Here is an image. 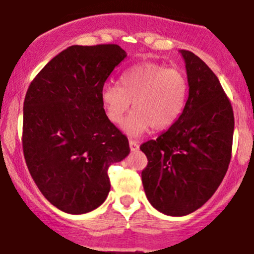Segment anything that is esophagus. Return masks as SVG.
Instances as JSON below:
<instances>
[{"mask_svg": "<svg viewBox=\"0 0 254 254\" xmlns=\"http://www.w3.org/2000/svg\"><path fill=\"white\" fill-rule=\"evenodd\" d=\"M129 145H130V150H131V151H137V150H139V142L135 141V140H130Z\"/></svg>", "mask_w": 254, "mask_h": 254, "instance_id": "34e87169", "label": "esophagus"}]
</instances>
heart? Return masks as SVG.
<instances>
[{
    "instance_id": "heart-1",
    "label": "heart",
    "mask_w": 254,
    "mask_h": 254,
    "mask_svg": "<svg viewBox=\"0 0 254 254\" xmlns=\"http://www.w3.org/2000/svg\"><path fill=\"white\" fill-rule=\"evenodd\" d=\"M187 80L180 70L146 62L125 70L119 84L107 83L100 92L103 109L113 124H123L129 136H139L150 127L169 129L177 122L186 104Z\"/></svg>"
}]
</instances>
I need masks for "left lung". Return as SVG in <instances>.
Listing matches in <instances>:
<instances>
[{
	"instance_id": "left-lung-1",
	"label": "left lung",
	"mask_w": 254,
	"mask_h": 254,
	"mask_svg": "<svg viewBox=\"0 0 254 254\" xmlns=\"http://www.w3.org/2000/svg\"><path fill=\"white\" fill-rule=\"evenodd\" d=\"M185 59L189 98L181 115L156 140L140 146L147 166L141 180L152 207L186 216L205 205L222 182L232 152L235 117L220 80L190 51Z\"/></svg>"
}]
</instances>
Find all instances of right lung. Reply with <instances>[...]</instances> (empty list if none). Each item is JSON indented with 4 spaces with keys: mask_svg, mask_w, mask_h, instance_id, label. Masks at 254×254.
Listing matches in <instances>:
<instances>
[{
    "mask_svg": "<svg viewBox=\"0 0 254 254\" xmlns=\"http://www.w3.org/2000/svg\"><path fill=\"white\" fill-rule=\"evenodd\" d=\"M127 52L118 44L72 46L29 84L23 104L24 159L42 195L63 212L99 207L108 169L129 155L127 137L105 115L100 92Z\"/></svg>",
    "mask_w": 254,
    "mask_h": 254,
    "instance_id": "add662e5",
    "label": "right lung"
}]
</instances>
